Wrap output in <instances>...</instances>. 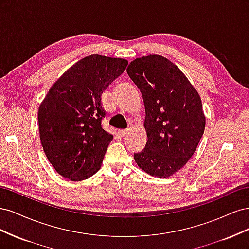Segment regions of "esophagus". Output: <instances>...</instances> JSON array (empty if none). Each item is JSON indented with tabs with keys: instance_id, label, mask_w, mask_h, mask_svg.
I'll list each match as a JSON object with an SVG mask.
<instances>
[{
	"instance_id": "esophagus-1",
	"label": "esophagus",
	"mask_w": 249,
	"mask_h": 249,
	"mask_svg": "<svg viewBox=\"0 0 249 249\" xmlns=\"http://www.w3.org/2000/svg\"><path fill=\"white\" fill-rule=\"evenodd\" d=\"M118 134H119L122 137H124V136H125V135L127 134V130H119V131H118Z\"/></svg>"
}]
</instances>
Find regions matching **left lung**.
<instances>
[{"mask_svg":"<svg viewBox=\"0 0 249 249\" xmlns=\"http://www.w3.org/2000/svg\"><path fill=\"white\" fill-rule=\"evenodd\" d=\"M126 72L145 106L147 142L134 159L150 176L171 177L189 161L205 132L200 97L178 67L162 56L135 59Z\"/></svg>","mask_w":249,"mask_h":249,"instance_id":"left-lung-1","label":"left lung"}]
</instances>
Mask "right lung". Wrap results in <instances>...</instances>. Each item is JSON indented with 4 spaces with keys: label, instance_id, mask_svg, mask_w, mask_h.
<instances>
[{
    "label": "right lung",
    "instance_id": "add662e5",
    "mask_svg": "<svg viewBox=\"0 0 249 249\" xmlns=\"http://www.w3.org/2000/svg\"><path fill=\"white\" fill-rule=\"evenodd\" d=\"M127 61L91 55L60 77L38 110L40 141L60 176L79 182L101 168L113 136L105 131L101 96L122 74Z\"/></svg>",
    "mask_w": 249,
    "mask_h": 249
}]
</instances>
